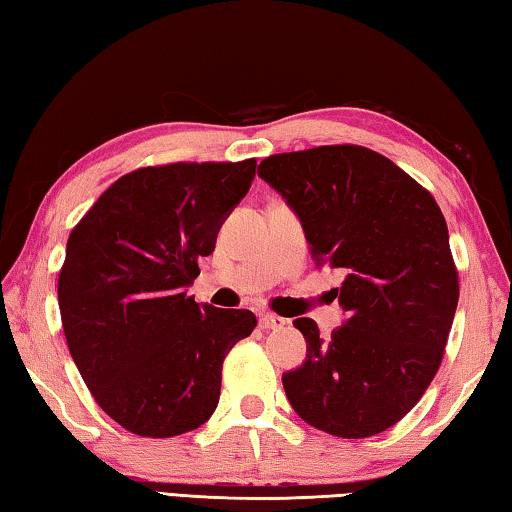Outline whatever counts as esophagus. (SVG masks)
Here are the masks:
<instances>
[{
	"instance_id": "obj_1",
	"label": "esophagus",
	"mask_w": 512,
	"mask_h": 512,
	"mask_svg": "<svg viewBox=\"0 0 512 512\" xmlns=\"http://www.w3.org/2000/svg\"><path fill=\"white\" fill-rule=\"evenodd\" d=\"M284 323H287V320L280 318V316H275V314H262V316H259V327H262V329H280Z\"/></svg>"
}]
</instances>
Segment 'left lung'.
<instances>
[{"label":"left lung","instance_id":"8db88e82","mask_svg":"<svg viewBox=\"0 0 512 512\" xmlns=\"http://www.w3.org/2000/svg\"><path fill=\"white\" fill-rule=\"evenodd\" d=\"M298 214L318 266L345 275V320L307 341L282 384L302 420L339 438H368L409 413L436 377L458 305L445 216L427 189L384 155L354 144L277 153L259 162Z\"/></svg>","mask_w":512,"mask_h":512}]
</instances>
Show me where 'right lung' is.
I'll return each mask as SVG.
<instances>
[{"instance_id": "add662e5", "label": "right lung", "mask_w": 512, "mask_h": 512, "mask_svg": "<svg viewBox=\"0 0 512 512\" xmlns=\"http://www.w3.org/2000/svg\"><path fill=\"white\" fill-rule=\"evenodd\" d=\"M255 167L131 171L67 239L58 307L69 354L101 409L137 436L171 438L210 420L225 354L257 325L253 311L198 305L187 293Z\"/></svg>"}]
</instances>
